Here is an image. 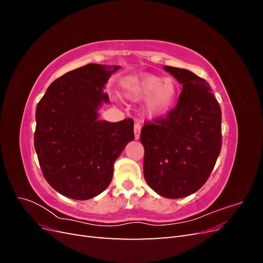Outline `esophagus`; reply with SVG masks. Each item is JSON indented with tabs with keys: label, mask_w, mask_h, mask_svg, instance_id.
I'll return each mask as SVG.
<instances>
[{
	"label": "esophagus",
	"mask_w": 263,
	"mask_h": 263,
	"mask_svg": "<svg viewBox=\"0 0 263 263\" xmlns=\"http://www.w3.org/2000/svg\"><path fill=\"white\" fill-rule=\"evenodd\" d=\"M140 130H141V126L139 123H136L134 126V133H135V139H139L140 137Z\"/></svg>",
	"instance_id": "1"
}]
</instances>
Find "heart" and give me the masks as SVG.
I'll use <instances>...</instances> for the list:
<instances>
[{
	"instance_id": "b5f03b06",
	"label": "heart",
	"mask_w": 263,
	"mask_h": 263,
	"mask_svg": "<svg viewBox=\"0 0 263 263\" xmlns=\"http://www.w3.org/2000/svg\"><path fill=\"white\" fill-rule=\"evenodd\" d=\"M125 93L135 100L147 99L145 109L149 117L164 116L178 98V85L171 78L141 74L127 80Z\"/></svg>"
}]
</instances>
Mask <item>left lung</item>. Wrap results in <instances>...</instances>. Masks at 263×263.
<instances>
[{"instance_id":"obj_1","label":"left lung","mask_w":263,"mask_h":263,"mask_svg":"<svg viewBox=\"0 0 263 263\" xmlns=\"http://www.w3.org/2000/svg\"><path fill=\"white\" fill-rule=\"evenodd\" d=\"M183 85L165 118L145 124L144 176L156 193L180 198L208 181L221 148V110L210 84L186 69L164 66Z\"/></svg>"}]
</instances>
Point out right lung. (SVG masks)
Segmentation results:
<instances>
[{"mask_svg":"<svg viewBox=\"0 0 263 263\" xmlns=\"http://www.w3.org/2000/svg\"><path fill=\"white\" fill-rule=\"evenodd\" d=\"M119 66L90 63L54 80L36 107L35 150L43 174L57 192L89 200L112 181L114 162L134 140V121L99 119L109 77Z\"/></svg>","mask_w":263,"mask_h":263,"instance_id":"right-lung-1","label":"right lung"}]
</instances>
